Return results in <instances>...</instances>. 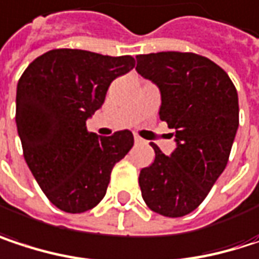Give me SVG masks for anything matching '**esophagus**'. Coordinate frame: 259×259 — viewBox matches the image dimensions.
Masks as SVG:
<instances>
[{
    "label": "esophagus",
    "mask_w": 259,
    "mask_h": 259,
    "mask_svg": "<svg viewBox=\"0 0 259 259\" xmlns=\"http://www.w3.org/2000/svg\"><path fill=\"white\" fill-rule=\"evenodd\" d=\"M135 142H136V144H141V142H142V139H141L139 136H136V135H135Z\"/></svg>",
    "instance_id": "obj_1"
}]
</instances>
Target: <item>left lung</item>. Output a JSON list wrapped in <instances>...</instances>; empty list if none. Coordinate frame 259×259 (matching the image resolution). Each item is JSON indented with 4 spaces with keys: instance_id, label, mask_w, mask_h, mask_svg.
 I'll list each match as a JSON object with an SVG mask.
<instances>
[{
    "instance_id": "1",
    "label": "left lung",
    "mask_w": 259,
    "mask_h": 259,
    "mask_svg": "<svg viewBox=\"0 0 259 259\" xmlns=\"http://www.w3.org/2000/svg\"><path fill=\"white\" fill-rule=\"evenodd\" d=\"M136 70L162 96L160 120L176 132L177 148L139 172L150 210L181 218L193 211L224 172L238 129V96L228 73L193 52L136 55Z\"/></svg>"
}]
</instances>
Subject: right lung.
Here are the masks:
<instances>
[{"label":"right lung","mask_w":259,"mask_h":259,"mask_svg":"<svg viewBox=\"0 0 259 259\" xmlns=\"http://www.w3.org/2000/svg\"><path fill=\"white\" fill-rule=\"evenodd\" d=\"M133 67L130 55L52 49L18 82L16 126L26 165L48 199L66 213L94 208L112 168L133 147L130 130L102 138L87 130L111 82Z\"/></svg>","instance_id":"right-lung-1"}]
</instances>
